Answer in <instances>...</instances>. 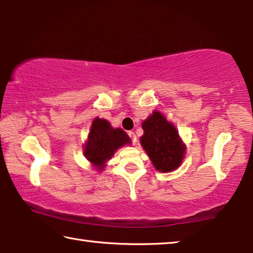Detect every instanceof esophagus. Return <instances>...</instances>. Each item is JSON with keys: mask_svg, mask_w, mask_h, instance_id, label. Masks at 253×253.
I'll list each match as a JSON object with an SVG mask.
<instances>
[{"mask_svg": "<svg viewBox=\"0 0 253 253\" xmlns=\"http://www.w3.org/2000/svg\"><path fill=\"white\" fill-rule=\"evenodd\" d=\"M128 136H129V138L131 139L132 145H136V143H137V137H136V135H135V132H134V131H129V132H128Z\"/></svg>", "mask_w": 253, "mask_h": 253, "instance_id": "34e87169", "label": "esophagus"}]
</instances>
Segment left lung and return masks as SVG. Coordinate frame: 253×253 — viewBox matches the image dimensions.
<instances>
[{
	"instance_id": "left-lung-1",
	"label": "left lung",
	"mask_w": 253,
	"mask_h": 253,
	"mask_svg": "<svg viewBox=\"0 0 253 253\" xmlns=\"http://www.w3.org/2000/svg\"><path fill=\"white\" fill-rule=\"evenodd\" d=\"M143 136L140 145L158 172L169 173L181 166L186 153V146L172 123L160 111L152 115L142 123Z\"/></svg>"
}]
</instances>
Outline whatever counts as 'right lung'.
I'll list each match as a JSON object with an SVG mask.
<instances>
[{
    "instance_id": "1",
    "label": "right lung",
    "mask_w": 253,
    "mask_h": 253,
    "mask_svg": "<svg viewBox=\"0 0 253 253\" xmlns=\"http://www.w3.org/2000/svg\"><path fill=\"white\" fill-rule=\"evenodd\" d=\"M130 143L129 136L122 128H114L108 121L96 117L84 145V155L98 172H101L115 152Z\"/></svg>"
}]
</instances>
